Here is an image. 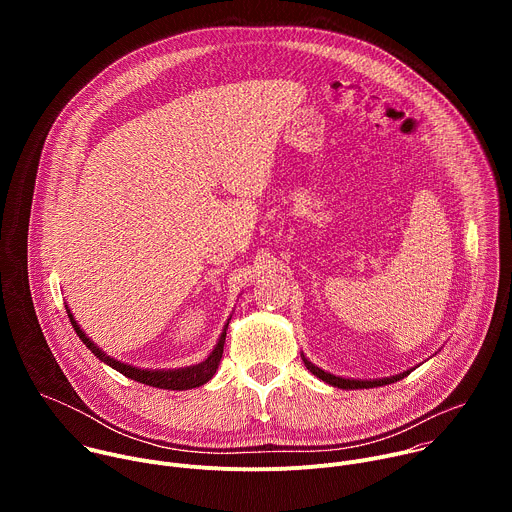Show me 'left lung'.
Wrapping results in <instances>:
<instances>
[{"mask_svg": "<svg viewBox=\"0 0 512 512\" xmlns=\"http://www.w3.org/2000/svg\"><path fill=\"white\" fill-rule=\"evenodd\" d=\"M302 360H304L306 369H308L312 375H316V377L322 379L324 383H328V385H332V387H338V389H371V387L391 385V383H397V381L405 379V377L411 373V371H407V373H401V375H397V377H391V379H377V381H354V379H342V377H334V375H330V373H324L322 369L314 367V364H312L306 356H302Z\"/></svg>", "mask_w": 512, "mask_h": 512, "instance_id": "1", "label": "left lung"}]
</instances>
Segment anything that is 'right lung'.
Returning <instances> with one entry per match:
<instances>
[{
    "instance_id": "obj_1",
    "label": "right lung",
    "mask_w": 512,
    "mask_h": 512,
    "mask_svg": "<svg viewBox=\"0 0 512 512\" xmlns=\"http://www.w3.org/2000/svg\"><path fill=\"white\" fill-rule=\"evenodd\" d=\"M68 318H70V324L72 328H75V332L79 334V338L83 340V344H87V348L105 364H109L111 369L119 371L121 375H125L127 379H133L137 383H143V385H150V387H158V389H170V391H186V389H194V387H200L204 383H208L212 379V375L216 373L218 369V362H221L223 358V348H225V338H227V328L229 324L225 326L221 338H218L214 350L210 352V356L200 362V364H194V367H186V369H178V371H145V369H137V367H131V364H125V362H119L111 356H107L103 350H99L89 338L87 334L79 328L77 320L72 318L70 310H66Z\"/></svg>"
}]
</instances>
